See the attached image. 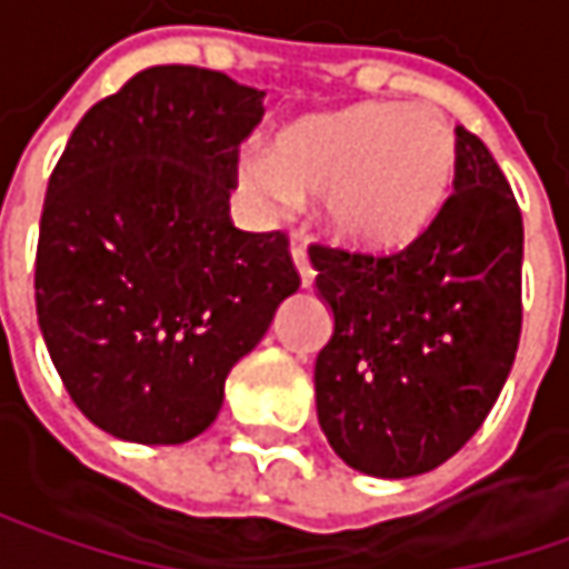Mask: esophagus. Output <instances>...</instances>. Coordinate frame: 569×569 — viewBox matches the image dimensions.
I'll list each match as a JSON object with an SVG mask.
<instances>
[{
    "instance_id": "esophagus-1",
    "label": "esophagus",
    "mask_w": 569,
    "mask_h": 569,
    "mask_svg": "<svg viewBox=\"0 0 569 569\" xmlns=\"http://www.w3.org/2000/svg\"><path fill=\"white\" fill-rule=\"evenodd\" d=\"M292 260H296V270H299V277H302V286H312L316 270H312V260H309V253H306V248H302L299 241L292 244Z\"/></svg>"
}]
</instances>
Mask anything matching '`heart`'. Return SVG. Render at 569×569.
<instances>
[{"instance_id":"heart-1","label":"heart","mask_w":569,"mask_h":569,"mask_svg":"<svg viewBox=\"0 0 569 569\" xmlns=\"http://www.w3.org/2000/svg\"><path fill=\"white\" fill-rule=\"evenodd\" d=\"M453 167L457 144L445 118L363 102L286 124L270 157H241L238 177L267 212H280L292 199H321L335 238L392 251L438 216Z\"/></svg>"}]
</instances>
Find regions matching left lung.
Here are the masks:
<instances>
[{
	"instance_id": "1",
	"label": "left lung",
	"mask_w": 569,
	"mask_h": 569,
	"mask_svg": "<svg viewBox=\"0 0 569 569\" xmlns=\"http://www.w3.org/2000/svg\"><path fill=\"white\" fill-rule=\"evenodd\" d=\"M453 192L402 251L309 244L335 312L316 406L338 457L370 477L441 467L483 425L521 335V209L486 144L457 128Z\"/></svg>"
}]
</instances>
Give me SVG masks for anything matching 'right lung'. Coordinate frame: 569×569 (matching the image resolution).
<instances>
[{
	"label": "right lung",
	"mask_w": 569,
	"mask_h": 569,
	"mask_svg": "<svg viewBox=\"0 0 569 569\" xmlns=\"http://www.w3.org/2000/svg\"><path fill=\"white\" fill-rule=\"evenodd\" d=\"M263 92L151 67L99 99L48 180L34 306L70 399L102 431L183 445L299 289L283 231L234 228L238 151Z\"/></svg>",
	"instance_id": "right-lung-1"
}]
</instances>
